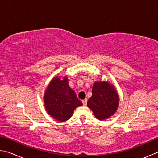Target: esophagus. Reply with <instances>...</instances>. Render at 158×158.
Segmentation results:
<instances>
[{"label": "esophagus", "mask_w": 158, "mask_h": 158, "mask_svg": "<svg viewBox=\"0 0 158 158\" xmlns=\"http://www.w3.org/2000/svg\"><path fill=\"white\" fill-rule=\"evenodd\" d=\"M87 99H85V100L82 101V104H83V106H85L87 105Z\"/></svg>", "instance_id": "34e87169"}]
</instances>
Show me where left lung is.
<instances>
[{"mask_svg":"<svg viewBox=\"0 0 158 158\" xmlns=\"http://www.w3.org/2000/svg\"><path fill=\"white\" fill-rule=\"evenodd\" d=\"M92 93V97L87 101V106L92 109L98 119H106L114 114L119 100L114 87L107 82H95Z\"/></svg>","mask_w":158,"mask_h":158,"instance_id":"8db88e82","label":"left lung"}]
</instances>
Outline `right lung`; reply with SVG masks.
Wrapping results in <instances>:
<instances>
[{
    "label": "right lung",
    "mask_w": 158,
    "mask_h": 158,
    "mask_svg": "<svg viewBox=\"0 0 158 158\" xmlns=\"http://www.w3.org/2000/svg\"><path fill=\"white\" fill-rule=\"evenodd\" d=\"M67 77H55L47 87L44 103L48 114L55 119L65 121L70 118L76 107L82 106L76 93L69 86Z\"/></svg>",
    "instance_id": "right-lung-1"
}]
</instances>
